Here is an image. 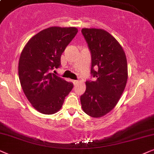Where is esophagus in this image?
<instances>
[{
	"label": "esophagus",
	"mask_w": 154,
	"mask_h": 154,
	"mask_svg": "<svg viewBox=\"0 0 154 154\" xmlns=\"http://www.w3.org/2000/svg\"><path fill=\"white\" fill-rule=\"evenodd\" d=\"M72 82H73L74 85H77V84L79 82V81L78 80H72Z\"/></svg>",
	"instance_id": "1"
}]
</instances>
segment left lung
Masks as SVG:
<instances>
[{"instance_id":"left-lung-1","label":"left lung","mask_w":154,"mask_h":154,"mask_svg":"<svg viewBox=\"0 0 154 154\" xmlns=\"http://www.w3.org/2000/svg\"><path fill=\"white\" fill-rule=\"evenodd\" d=\"M91 53V74L96 81L86 82L80 96L84 112L101 118L113 109L123 93L128 81L125 53L119 42L101 29H82Z\"/></svg>"}]
</instances>
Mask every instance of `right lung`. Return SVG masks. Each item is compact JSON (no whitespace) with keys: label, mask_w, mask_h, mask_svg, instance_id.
<instances>
[{"label":"right lung","mask_w":154,"mask_h":154,"mask_svg":"<svg viewBox=\"0 0 154 154\" xmlns=\"http://www.w3.org/2000/svg\"><path fill=\"white\" fill-rule=\"evenodd\" d=\"M75 27L51 26L29 40L20 55L18 74L26 97L41 113L54 114L73 88L51 72L60 66V56L77 34Z\"/></svg>","instance_id":"add662e5"}]
</instances>
